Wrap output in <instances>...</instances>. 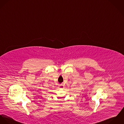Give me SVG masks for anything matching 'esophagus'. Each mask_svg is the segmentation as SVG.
Returning <instances> with one entry per match:
<instances>
[{
  "mask_svg": "<svg viewBox=\"0 0 124 124\" xmlns=\"http://www.w3.org/2000/svg\"><path fill=\"white\" fill-rule=\"evenodd\" d=\"M58 86L60 88H63L64 87V86L62 85H58Z\"/></svg>",
  "mask_w": 124,
  "mask_h": 124,
  "instance_id": "esophagus-1",
  "label": "esophagus"
}]
</instances>
